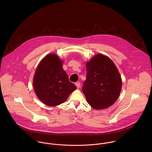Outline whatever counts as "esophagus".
<instances>
[{"label": "esophagus", "instance_id": "esophagus-1", "mask_svg": "<svg viewBox=\"0 0 152 152\" xmlns=\"http://www.w3.org/2000/svg\"><path fill=\"white\" fill-rule=\"evenodd\" d=\"M75 84L77 87V88H80V87H81V83L80 82H77V83H75Z\"/></svg>", "mask_w": 152, "mask_h": 152}]
</instances>
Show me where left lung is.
<instances>
[{"instance_id": "1", "label": "left lung", "mask_w": 152, "mask_h": 152, "mask_svg": "<svg viewBox=\"0 0 152 152\" xmlns=\"http://www.w3.org/2000/svg\"><path fill=\"white\" fill-rule=\"evenodd\" d=\"M87 80L83 92L88 103L95 109L107 108L117 100L122 88V78L108 57L98 54L86 63Z\"/></svg>"}]
</instances>
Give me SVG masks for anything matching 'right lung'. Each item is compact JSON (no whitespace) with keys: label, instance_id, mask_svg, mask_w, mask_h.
Masks as SVG:
<instances>
[{"label":"right lung","instance_id":"add662e5","mask_svg":"<svg viewBox=\"0 0 152 152\" xmlns=\"http://www.w3.org/2000/svg\"><path fill=\"white\" fill-rule=\"evenodd\" d=\"M33 87L38 98L50 107L64 102L77 89L69 81L63 61L54 54L47 55L39 63L33 77Z\"/></svg>","mask_w":152,"mask_h":152}]
</instances>
